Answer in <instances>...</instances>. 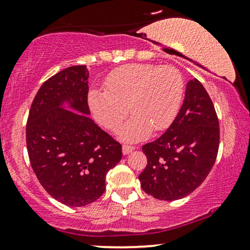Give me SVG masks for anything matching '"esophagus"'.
I'll list each match as a JSON object with an SVG mask.
<instances>
[{"mask_svg":"<svg viewBox=\"0 0 250 250\" xmlns=\"http://www.w3.org/2000/svg\"><path fill=\"white\" fill-rule=\"evenodd\" d=\"M134 149H135L134 146H123V148H122L123 155H124V156L128 155V153H131Z\"/></svg>","mask_w":250,"mask_h":250,"instance_id":"obj_1","label":"esophagus"}]
</instances>
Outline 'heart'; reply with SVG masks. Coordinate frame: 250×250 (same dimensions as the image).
Returning a JSON list of instances; mask_svg holds the SVG:
<instances>
[{
  "instance_id": "1",
  "label": "heart",
  "mask_w": 250,
  "mask_h": 250,
  "mask_svg": "<svg viewBox=\"0 0 250 250\" xmlns=\"http://www.w3.org/2000/svg\"><path fill=\"white\" fill-rule=\"evenodd\" d=\"M104 86L105 91H90L88 107L95 121L110 131H116L131 110L133 117L118 132L126 142L145 140L152 129H166L182 104L183 78L170 66L127 64L112 71Z\"/></svg>"
}]
</instances>
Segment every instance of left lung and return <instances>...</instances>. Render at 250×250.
Here are the masks:
<instances>
[{
    "mask_svg": "<svg viewBox=\"0 0 250 250\" xmlns=\"http://www.w3.org/2000/svg\"><path fill=\"white\" fill-rule=\"evenodd\" d=\"M220 145L214 104L199 81L188 82L183 104L164 134L142 146L148 165L139 175L143 191L159 200L182 199L204 182Z\"/></svg>",
    "mask_w": 250,
    "mask_h": 250,
    "instance_id": "obj_1",
    "label": "left lung"
}]
</instances>
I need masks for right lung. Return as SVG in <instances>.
<instances>
[{
  "mask_svg": "<svg viewBox=\"0 0 250 250\" xmlns=\"http://www.w3.org/2000/svg\"><path fill=\"white\" fill-rule=\"evenodd\" d=\"M86 66H73L44 82L26 126L30 165L46 192L82 207L105 190V175L122 159V146L88 117Z\"/></svg>",
  "mask_w": 250,
  "mask_h": 250,
  "instance_id": "right-lung-1",
  "label": "right lung"
}]
</instances>
